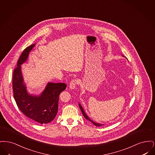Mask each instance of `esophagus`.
<instances>
[{"mask_svg":"<svg viewBox=\"0 0 155 155\" xmlns=\"http://www.w3.org/2000/svg\"><path fill=\"white\" fill-rule=\"evenodd\" d=\"M77 84H78V81L76 80H73L70 83V88L71 89L75 88V87L77 85Z\"/></svg>","mask_w":155,"mask_h":155,"instance_id":"34e87169","label":"esophagus"}]
</instances>
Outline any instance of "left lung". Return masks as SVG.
I'll list each match as a JSON object with an SVG mask.
<instances>
[{"instance_id": "1", "label": "left lung", "mask_w": 155, "mask_h": 155, "mask_svg": "<svg viewBox=\"0 0 155 155\" xmlns=\"http://www.w3.org/2000/svg\"><path fill=\"white\" fill-rule=\"evenodd\" d=\"M79 106H80V109H81V112H82V114H83L84 117L85 118H86L87 120H89V121H91L92 123H93V124H94V125H96L97 127H101V126H102V125H103V124H102L96 123L95 122L93 121L91 119H90V118H89L88 117V116H87V115L85 114V113L84 112V111L83 110V109H82V106H81L80 104H79Z\"/></svg>"}]
</instances>
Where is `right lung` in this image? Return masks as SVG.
Returning a JSON list of instances; mask_svg holds the SVG:
<instances>
[{
  "label": "right lung",
  "instance_id": "1",
  "mask_svg": "<svg viewBox=\"0 0 155 155\" xmlns=\"http://www.w3.org/2000/svg\"><path fill=\"white\" fill-rule=\"evenodd\" d=\"M35 44L26 48L18 60L13 75V96L19 109L27 117L41 124H47L55 118L58 110L59 95L65 90L64 83L49 82L39 96L29 95L23 84L21 64L28 58Z\"/></svg>",
  "mask_w": 155,
  "mask_h": 155
}]
</instances>
